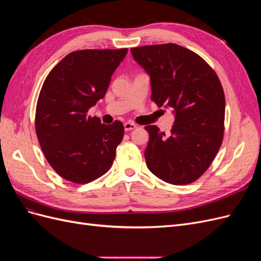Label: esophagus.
I'll use <instances>...</instances> for the list:
<instances>
[{
	"mask_svg": "<svg viewBox=\"0 0 261 261\" xmlns=\"http://www.w3.org/2000/svg\"><path fill=\"white\" fill-rule=\"evenodd\" d=\"M137 127V126L134 124V123H132V122H126V123H124V129L126 130V132H129V130H132V129H135Z\"/></svg>",
	"mask_w": 261,
	"mask_h": 261,
	"instance_id": "obj_1",
	"label": "esophagus"
}]
</instances>
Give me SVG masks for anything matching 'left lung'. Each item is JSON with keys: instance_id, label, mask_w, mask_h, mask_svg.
<instances>
[{"instance_id": "1", "label": "left lung", "mask_w": 261, "mask_h": 261, "mask_svg": "<svg viewBox=\"0 0 261 261\" xmlns=\"http://www.w3.org/2000/svg\"><path fill=\"white\" fill-rule=\"evenodd\" d=\"M150 77L151 100L172 109L174 124L169 137L155 125L146 126L148 169L173 185L200 177L222 144L225 98L222 86L208 63L175 43L130 49Z\"/></svg>"}]
</instances>
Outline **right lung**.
Wrapping results in <instances>:
<instances>
[{"mask_svg":"<svg viewBox=\"0 0 261 261\" xmlns=\"http://www.w3.org/2000/svg\"><path fill=\"white\" fill-rule=\"evenodd\" d=\"M127 49L69 53L45 78L36 109V133L42 151L60 176L86 184L112 167L124 126L102 124L88 110L105 97Z\"/></svg>","mask_w":261,"mask_h":261,"instance_id":"obj_1","label":"right lung"}]
</instances>
